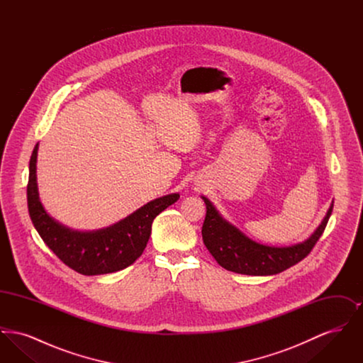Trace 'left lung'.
I'll list each match as a JSON object with an SVG mask.
<instances>
[{"instance_id": "obj_1", "label": "left lung", "mask_w": 363, "mask_h": 363, "mask_svg": "<svg viewBox=\"0 0 363 363\" xmlns=\"http://www.w3.org/2000/svg\"><path fill=\"white\" fill-rule=\"evenodd\" d=\"M203 200L207 206V215L201 234L209 253L227 271L253 277L277 275L305 259L323 235L333 208L330 204L321 225L306 241L275 247L252 241L225 220L207 197L203 196Z\"/></svg>"}]
</instances>
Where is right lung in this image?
Masks as SVG:
<instances>
[{
  "mask_svg": "<svg viewBox=\"0 0 363 363\" xmlns=\"http://www.w3.org/2000/svg\"><path fill=\"white\" fill-rule=\"evenodd\" d=\"M38 144L30 159L27 203L30 218L40 238L52 253L82 275H104L121 271L143 255L156 216L174 204L179 194L173 193L138 208L116 225L96 231H74L55 222L39 200L36 185Z\"/></svg>",
  "mask_w": 363,
  "mask_h": 363,
  "instance_id": "add662e5",
  "label": "right lung"
}]
</instances>
